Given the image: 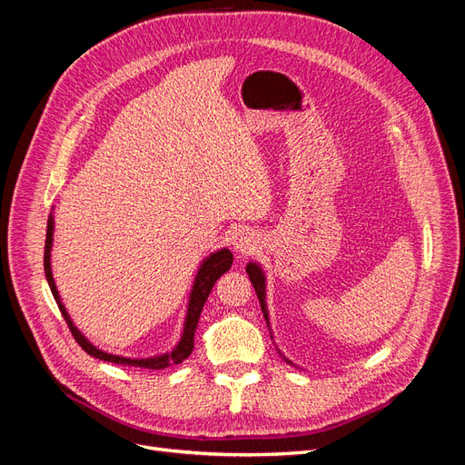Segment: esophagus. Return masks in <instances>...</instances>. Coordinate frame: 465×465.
<instances>
[{"mask_svg": "<svg viewBox=\"0 0 465 465\" xmlns=\"http://www.w3.org/2000/svg\"><path fill=\"white\" fill-rule=\"evenodd\" d=\"M231 244H232V248H234L236 252H241V254H244V252L254 248V244H256V234L252 232L250 229H244V227H242V229H238V231L232 232Z\"/></svg>", "mask_w": 465, "mask_h": 465, "instance_id": "34e87169", "label": "esophagus"}]
</instances>
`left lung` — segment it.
I'll return each instance as SVG.
<instances>
[{
  "label": "left lung",
  "mask_w": 465,
  "mask_h": 465,
  "mask_svg": "<svg viewBox=\"0 0 465 465\" xmlns=\"http://www.w3.org/2000/svg\"><path fill=\"white\" fill-rule=\"evenodd\" d=\"M246 273H248V277H250V281H252V285H254V289H256V292H258V299H260V306H262V312H263V318H265V322H267V328H270V333H272V326H270V312H267V302H265V283H267V279H265V273H263V270H262V265L258 263V262H248V265H246ZM272 340H273V333H272ZM279 355L283 357V361H287L289 364H292V367H297V364H294L292 361H289L283 353H281L279 351ZM299 369V367H297Z\"/></svg>",
  "instance_id": "left-lung-1"
}]
</instances>
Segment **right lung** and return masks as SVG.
Instances as JSON below:
<instances>
[{
  "label": "right lung",
  "instance_id": "1",
  "mask_svg": "<svg viewBox=\"0 0 465 465\" xmlns=\"http://www.w3.org/2000/svg\"><path fill=\"white\" fill-rule=\"evenodd\" d=\"M52 244H54V215L50 213L48 217V229H46V244H45V275L50 285V291L55 299V304H58L60 312L64 316V320L67 322L69 330H72L75 341L85 349V353H89L94 359H101L106 362H114V364H128V367H139V369H153V371H161L166 367H173V364H180L184 359H188L193 351V335H195V328H198L200 322V314L203 311V304L209 297L211 289H213L215 281L231 270L232 265V252L229 248H221L213 254H209L198 267V273H195L193 285L190 291L188 297V306H186V318H184V328H182L180 340L178 343L173 347V351H166L163 355H154V357H147V359H130V357H120V355H112L106 353V351L94 347L85 335H83L77 326L74 323L72 316L67 314L65 306L62 302V297L58 292V287H55V281L52 275V260H50V252H52Z\"/></svg>",
  "mask_w": 465,
  "mask_h": 465
}]
</instances>
